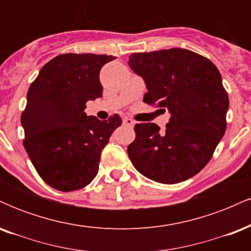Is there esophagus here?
<instances>
[{"mask_svg": "<svg viewBox=\"0 0 251 251\" xmlns=\"http://www.w3.org/2000/svg\"><path fill=\"white\" fill-rule=\"evenodd\" d=\"M123 123H124V125L129 126V127H131V126H133V125H134V122H133V120L131 119V118H124V119H123Z\"/></svg>", "mask_w": 251, "mask_h": 251, "instance_id": "34e87169", "label": "esophagus"}]
</instances>
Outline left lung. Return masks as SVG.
<instances>
[{
    "mask_svg": "<svg viewBox=\"0 0 251 251\" xmlns=\"http://www.w3.org/2000/svg\"><path fill=\"white\" fill-rule=\"evenodd\" d=\"M146 83L144 102L171 114L165 129L137 124L127 148L132 164L149 179L176 184L197 175L211 159L226 129L229 97L217 67L189 50L171 48L129 55Z\"/></svg>",
    "mask_w": 251,
    "mask_h": 251,
    "instance_id": "left-lung-1",
    "label": "left lung"
}]
</instances>
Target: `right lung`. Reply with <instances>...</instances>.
<instances>
[{
  "mask_svg": "<svg viewBox=\"0 0 251 251\" xmlns=\"http://www.w3.org/2000/svg\"><path fill=\"white\" fill-rule=\"evenodd\" d=\"M116 57L67 53L46 63L31 82L22 112L24 146L43 181L70 192L87 186L99 171L101 151L122 125L85 113L86 102L102 97L100 70Z\"/></svg>",
  "mask_w": 251,
  "mask_h": 251,
  "instance_id": "obj_1",
  "label": "right lung"
}]
</instances>
